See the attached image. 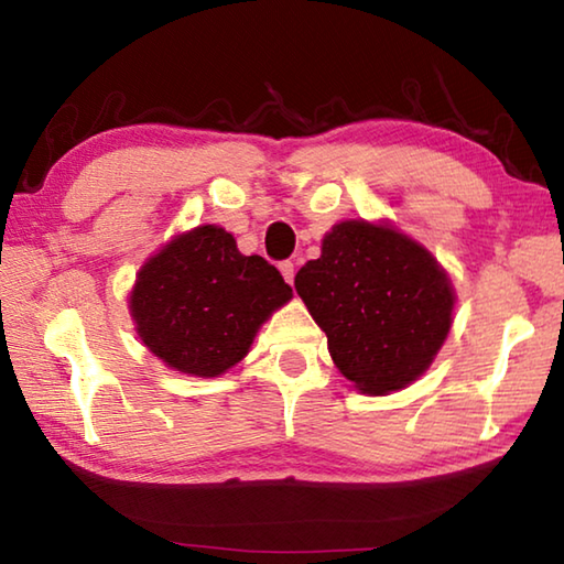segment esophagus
I'll return each mask as SVG.
<instances>
[{
	"label": "esophagus",
	"instance_id": "1",
	"mask_svg": "<svg viewBox=\"0 0 564 564\" xmlns=\"http://www.w3.org/2000/svg\"><path fill=\"white\" fill-rule=\"evenodd\" d=\"M279 269H281V275L285 279V283H291V285H293V279H295V265H293L291 261H283V263L279 265Z\"/></svg>",
	"mask_w": 564,
	"mask_h": 564
}]
</instances>
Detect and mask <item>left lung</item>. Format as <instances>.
<instances>
[{
    "instance_id": "8db88e82",
    "label": "left lung",
    "mask_w": 564,
    "mask_h": 564,
    "mask_svg": "<svg viewBox=\"0 0 564 564\" xmlns=\"http://www.w3.org/2000/svg\"><path fill=\"white\" fill-rule=\"evenodd\" d=\"M295 291L360 393L388 395L431 368L451 333L455 293L427 248L388 224L343 221Z\"/></svg>"
}]
</instances>
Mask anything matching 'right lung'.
<instances>
[{
    "label": "right lung",
    "instance_id": "1",
    "mask_svg": "<svg viewBox=\"0 0 564 564\" xmlns=\"http://www.w3.org/2000/svg\"><path fill=\"white\" fill-rule=\"evenodd\" d=\"M291 285L261 256H243L221 226L176 236L141 265L129 311L144 346L169 368L216 378L236 366Z\"/></svg>",
    "mask_w": 564,
    "mask_h": 564
}]
</instances>
